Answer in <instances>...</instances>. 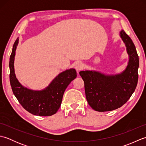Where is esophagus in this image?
I'll return each instance as SVG.
<instances>
[{
  "label": "esophagus",
  "mask_w": 146,
  "mask_h": 146,
  "mask_svg": "<svg viewBox=\"0 0 146 146\" xmlns=\"http://www.w3.org/2000/svg\"><path fill=\"white\" fill-rule=\"evenodd\" d=\"M75 68L77 71L82 70L84 68V64L81 61H77L75 64Z\"/></svg>",
  "instance_id": "esophagus-1"
}]
</instances>
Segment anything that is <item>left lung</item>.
I'll return each mask as SVG.
<instances>
[{"mask_svg":"<svg viewBox=\"0 0 146 146\" xmlns=\"http://www.w3.org/2000/svg\"><path fill=\"white\" fill-rule=\"evenodd\" d=\"M120 36L129 56L124 71L115 75H106L96 71L80 72L85 83L86 100L96 111H111L122 107L131 98L137 85L139 60L135 45L123 30Z\"/></svg>","mask_w":146,"mask_h":146,"instance_id":"1","label":"left lung"}]
</instances>
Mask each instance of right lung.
<instances>
[{
	"mask_svg": "<svg viewBox=\"0 0 146 146\" xmlns=\"http://www.w3.org/2000/svg\"><path fill=\"white\" fill-rule=\"evenodd\" d=\"M18 42L19 38L13 45L9 61V77L13 94L29 113L38 116H51L60 108L65 90L76 77V71L73 68L63 71L42 90H32L24 87L19 82L14 72V56Z\"/></svg>",
	"mask_w": 146,
	"mask_h": 146,
	"instance_id": "add662e5",
	"label": "right lung"
}]
</instances>
